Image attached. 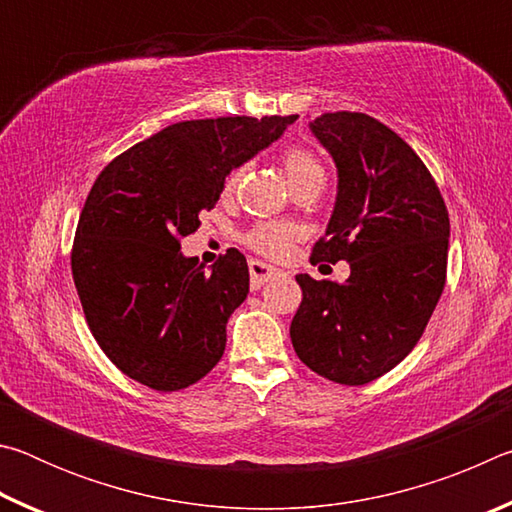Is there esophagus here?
Returning a JSON list of instances; mask_svg holds the SVG:
<instances>
[{
    "label": "esophagus",
    "instance_id": "34e87169",
    "mask_svg": "<svg viewBox=\"0 0 512 512\" xmlns=\"http://www.w3.org/2000/svg\"><path fill=\"white\" fill-rule=\"evenodd\" d=\"M248 271H250V287H253V291L259 289V287H264V284L268 280H273V277L282 275L280 271H277V268L268 266L264 262H255V259H253V262H248Z\"/></svg>",
    "mask_w": 512,
    "mask_h": 512
}]
</instances>
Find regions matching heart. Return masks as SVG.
Masks as SVG:
<instances>
[{
	"label": "heart",
	"instance_id": "heart-1",
	"mask_svg": "<svg viewBox=\"0 0 512 512\" xmlns=\"http://www.w3.org/2000/svg\"><path fill=\"white\" fill-rule=\"evenodd\" d=\"M284 173H287L289 185L298 183L300 178L309 176V173L320 171V164L314 160V155L302 151V149H289L284 153ZM241 173L244 169H235L225 180V192H232L239 185ZM296 241V230L289 225H277V223H259L253 230L246 232V244L271 259H282L289 255V250Z\"/></svg>",
	"mask_w": 512,
	"mask_h": 512
}]
</instances>
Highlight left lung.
Listing matches in <instances>:
<instances>
[{
	"label": "left lung",
	"mask_w": 512,
	"mask_h": 512,
	"mask_svg": "<svg viewBox=\"0 0 512 512\" xmlns=\"http://www.w3.org/2000/svg\"><path fill=\"white\" fill-rule=\"evenodd\" d=\"M311 131L339 169V194L311 264L345 259L343 284L296 275L293 350L320 377L363 386L393 370L427 327L447 277L449 214L409 144L363 112H325Z\"/></svg>",
	"instance_id": "obj_1"
}]
</instances>
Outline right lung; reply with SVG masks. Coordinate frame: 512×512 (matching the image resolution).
Segmentation results:
<instances>
[{
  "label": "right lung",
  "mask_w": 512,
  "mask_h": 512,
  "mask_svg": "<svg viewBox=\"0 0 512 512\" xmlns=\"http://www.w3.org/2000/svg\"><path fill=\"white\" fill-rule=\"evenodd\" d=\"M298 115L192 119L108 162L76 225L72 275L85 320L115 366L153 391L196 384L225 350V323L248 296L237 248L205 273L180 239L212 210L228 173Z\"/></svg>",
  "instance_id": "1"
}]
</instances>
